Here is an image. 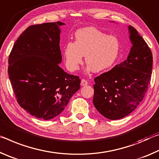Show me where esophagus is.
<instances>
[{
    "instance_id": "34e87169",
    "label": "esophagus",
    "mask_w": 159,
    "mask_h": 159,
    "mask_svg": "<svg viewBox=\"0 0 159 159\" xmlns=\"http://www.w3.org/2000/svg\"><path fill=\"white\" fill-rule=\"evenodd\" d=\"M88 84V82L87 81V80H84V79H82L81 80V85L82 86H86Z\"/></svg>"
}]
</instances>
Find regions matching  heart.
<instances>
[{
  "mask_svg": "<svg viewBox=\"0 0 159 159\" xmlns=\"http://www.w3.org/2000/svg\"><path fill=\"white\" fill-rule=\"evenodd\" d=\"M75 41H69L64 48V57L67 69H79L85 56L87 70L101 72L107 70L118 58L120 44L115 36H108L94 27H86L75 33Z\"/></svg>",
  "mask_w": 159,
  "mask_h": 159,
  "instance_id": "obj_1",
  "label": "heart"
}]
</instances>
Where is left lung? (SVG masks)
I'll return each instance as SVG.
<instances>
[{"label":"left lung","mask_w":159,"mask_h":159,"mask_svg":"<svg viewBox=\"0 0 159 159\" xmlns=\"http://www.w3.org/2000/svg\"><path fill=\"white\" fill-rule=\"evenodd\" d=\"M129 31L132 47L127 60L94 78L93 105L110 120L131 113L143 100L151 82L152 51L136 29L129 26Z\"/></svg>","instance_id":"obj_1"}]
</instances>
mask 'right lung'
Here are the masks:
<instances>
[{"mask_svg":"<svg viewBox=\"0 0 159 159\" xmlns=\"http://www.w3.org/2000/svg\"><path fill=\"white\" fill-rule=\"evenodd\" d=\"M47 22L27 27L15 41L8 58V76L19 105L41 120L58 116L80 88V77L67 74L62 61L59 27Z\"/></svg>","mask_w":159,"mask_h":159,"instance_id":"obj_1","label":"right lung"}]
</instances>
